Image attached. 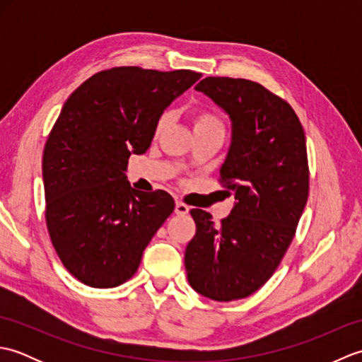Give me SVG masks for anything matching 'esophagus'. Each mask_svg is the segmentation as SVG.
<instances>
[{"instance_id": "obj_1", "label": "esophagus", "mask_w": 362, "mask_h": 362, "mask_svg": "<svg viewBox=\"0 0 362 362\" xmlns=\"http://www.w3.org/2000/svg\"><path fill=\"white\" fill-rule=\"evenodd\" d=\"M177 214H187L188 211H189V209H188V205H185L183 202H180V201H175V210H174Z\"/></svg>"}]
</instances>
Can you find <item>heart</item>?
Returning <instances> with one entry per match:
<instances>
[{
	"instance_id": "heart-1",
	"label": "heart",
	"mask_w": 362,
	"mask_h": 362,
	"mask_svg": "<svg viewBox=\"0 0 362 362\" xmlns=\"http://www.w3.org/2000/svg\"><path fill=\"white\" fill-rule=\"evenodd\" d=\"M191 121H193L194 132H201V130L209 129H219L222 130V122L216 115L209 110H194L191 115ZM169 124V113L165 112L160 115V118L156 122V134H160L166 126Z\"/></svg>"
}]
</instances>
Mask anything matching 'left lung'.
<instances>
[{"mask_svg":"<svg viewBox=\"0 0 362 362\" xmlns=\"http://www.w3.org/2000/svg\"><path fill=\"white\" fill-rule=\"evenodd\" d=\"M232 119V144L219 182L235 193L228 218L191 210L196 235L187 245L191 288L218 302L258 291L296 235L308 201L306 140L292 107L258 82L205 78L196 86Z\"/></svg>","mask_w":362,"mask_h":362,"instance_id":"1","label":"left lung"}]
</instances>
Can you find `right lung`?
Here are the masks:
<instances>
[{
	"label": "right lung",
	"instance_id": "1",
	"mask_svg": "<svg viewBox=\"0 0 362 362\" xmlns=\"http://www.w3.org/2000/svg\"><path fill=\"white\" fill-rule=\"evenodd\" d=\"M201 76L115 66L64 104L43 151L45 218L60 261L83 284L127 281L174 211L166 191H136L124 173L130 153L149 149L160 115Z\"/></svg>",
	"mask_w": 362,
	"mask_h": 362
}]
</instances>
